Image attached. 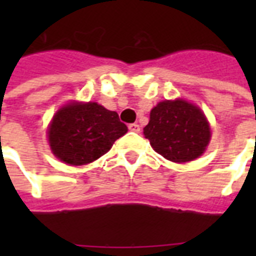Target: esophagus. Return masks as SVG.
<instances>
[{"mask_svg":"<svg viewBox=\"0 0 256 256\" xmlns=\"http://www.w3.org/2000/svg\"><path fill=\"white\" fill-rule=\"evenodd\" d=\"M128 130H130V132H140V124H128Z\"/></svg>","mask_w":256,"mask_h":256,"instance_id":"obj_1","label":"esophagus"}]
</instances>
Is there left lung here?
<instances>
[{
	"label": "left lung",
	"instance_id": "left-lung-1",
	"mask_svg": "<svg viewBox=\"0 0 256 256\" xmlns=\"http://www.w3.org/2000/svg\"><path fill=\"white\" fill-rule=\"evenodd\" d=\"M144 138L158 154L176 164L202 156L211 140L206 116L184 100H162L150 112Z\"/></svg>",
	"mask_w": 256,
	"mask_h": 256
}]
</instances>
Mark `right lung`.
I'll return each mask as SVG.
<instances>
[{"label":"right lung","mask_w":256,"mask_h":256,"mask_svg":"<svg viewBox=\"0 0 256 256\" xmlns=\"http://www.w3.org/2000/svg\"><path fill=\"white\" fill-rule=\"evenodd\" d=\"M128 132L116 112L96 102H70L56 112L48 128L52 152L72 166H82L106 154Z\"/></svg>","instance_id":"right-lung-1"}]
</instances>
